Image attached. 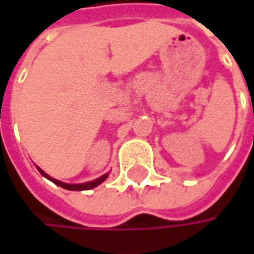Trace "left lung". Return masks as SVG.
I'll use <instances>...</instances> for the list:
<instances>
[{"instance_id": "left-lung-1", "label": "left lung", "mask_w": 254, "mask_h": 254, "mask_svg": "<svg viewBox=\"0 0 254 254\" xmlns=\"http://www.w3.org/2000/svg\"><path fill=\"white\" fill-rule=\"evenodd\" d=\"M253 117H254V112H253Z\"/></svg>"}]
</instances>
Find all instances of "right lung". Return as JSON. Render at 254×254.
<instances>
[{"label":"right lung","instance_id":"1","mask_svg":"<svg viewBox=\"0 0 254 254\" xmlns=\"http://www.w3.org/2000/svg\"><path fill=\"white\" fill-rule=\"evenodd\" d=\"M38 168V167H36ZM38 171L44 175V177H46L48 180H51L54 184H56V185H59V187H62V188H64V190H92V188H94V187H97V185H100L103 181L106 180L107 177H109V174H106V175H103V177H100V178H97V180L92 181V182H86V184H79V185H72V184H64V182H61V181L58 180H54V178H51L48 174H45L44 171L41 170V168H38Z\"/></svg>","mask_w":254,"mask_h":254}]
</instances>
